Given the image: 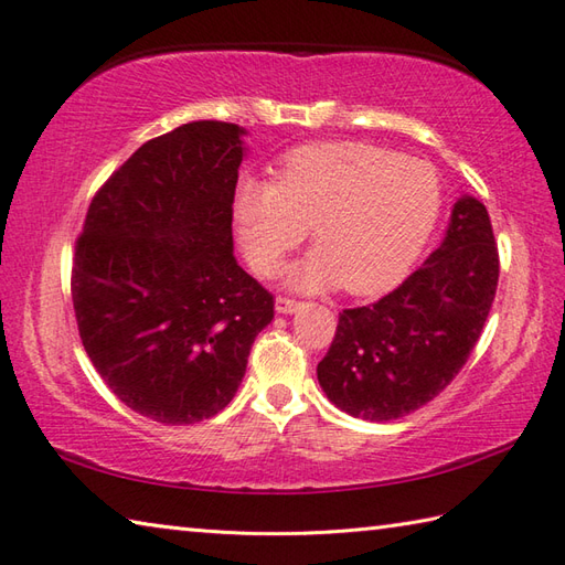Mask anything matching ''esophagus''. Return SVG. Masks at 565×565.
<instances>
[{
	"label": "esophagus",
	"mask_w": 565,
	"mask_h": 565,
	"mask_svg": "<svg viewBox=\"0 0 565 565\" xmlns=\"http://www.w3.org/2000/svg\"><path fill=\"white\" fill-rule=\"evenodd\" d=\"M274 308H276V313H281V316H291V313H296V310H301V308H303V303H301V301H294V298L279 296V298H276Z\"/></svg>",
	"instance_id": "esophagus-1"
}]
</instances>
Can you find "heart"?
I'll list each match as a JSON object with an SVG mask.
<instances>
[{"instance_id": "1", "label": "heart", "mask_w": 565, "mask_h": 565, "mask_svg": "<svg viewBox=\"0 0 565 565\" xmlns=\"http://www.w3.org/2000/svg\"><path fill=\"white\" fill-rule=\"evenodd\" d=\"M233 209L255 271L274 274L310 227L316 252L294 264L286 284L371 296L398 284L427 245L441 182L429 162L388 148L318 142L286 154L274 182L243 179Z\"/></svg>"}]
</instances>
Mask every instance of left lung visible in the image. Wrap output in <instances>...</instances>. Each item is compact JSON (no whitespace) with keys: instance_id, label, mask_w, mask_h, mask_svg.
Masks as SVG:
<instances>
[{"instance_id":"left-lung-1","label":"left lung","mask_w":565,"mask_h":565,"mask_svg":"<svg viewBox=\"0 0 565 565\" xmlns=\"http://www.w3.org/2000/svg\"><path fill=\"white\" fill-rule=\"evenodd\" d=\"M498 245L488 211L461 196L441 245L381 301L347 308L318 381L352 417L388 423L449 386L481 338L498 289Z\"/></svg>"}]
</instances>
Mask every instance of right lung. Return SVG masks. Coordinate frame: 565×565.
Segmentation results:
<instances>
[{
  "instance_id": "right-lung-1",
  "label": "right lung",
  "mask_w": 565,
  "mask_h": 565,
  "mask_svg": "<svg viewBox=\"0 0 565 565\" xmlns=\"http://www.w3.org/2000/svg\"><path fill=\"white\" fill-rule=\"evenodd\" d=\"M245 128L184 124L148 140L92 199L72 259L84 352L116 398L162 425L218 415L274 296L233 255Z\"/></svg>"
}]
</instances>
